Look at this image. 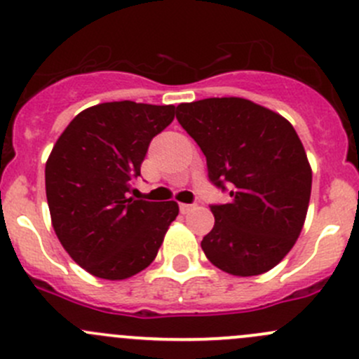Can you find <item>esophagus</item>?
I'll return each mask as SVG.
<instances>
[{"instance_id":"1","label":"esophagus","mask_w":359,"mask_h":359,"mask_svg":"<svg viewBox=\"0 0 359 359\" xmlns=\"http://www.w3.org/2000/svg\"><path fill=\"white\" fill-rule=\"evenodd\" d=\"M194 210V205H187V203H180V212L182 213H189Z\"/></svg>"}]
</instances>
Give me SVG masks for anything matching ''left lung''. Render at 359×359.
Returning a JSON list of instances; mask_svg holds the SVG:
<instances>
[{
  "instance_id": "8db88e82",
  "label": "left lung",
  "mask_w": 359,
  "mask_h": 359,
  "mask_svg": "<svg viewBox=\"0 0 359 359\" xmlns=\"http://www.w3.org/2000/svg\"><path fill=\"white\" fill-rule=\"evenodd\" d=\"M177 119L205 154L210 180L231 189L229 203L212 206L206 259L233 276L271 271L295 245L309 206L313 170L295 128L241 97L179 104Z\"/></svg>"
}]
</instances>
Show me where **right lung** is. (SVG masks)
<instances>
[{"label": "right lung", "instance_id": "add662e5", "mask_svg": "<svg viewBox=\"0 0 359 359\" xmlns=\"http://www.w3.org/2000/svg\"><path fill=\"white\" fill-rule=\"evenodd\" d=\"M175 106L132 100L81 111L46 159L45 186L57 238L78 266L102 280H126L158 255L175 201L128 198L147 147L175 118Z\"/></svg>", "mask_w": 359, "mask_h": 359}]
</instances>
